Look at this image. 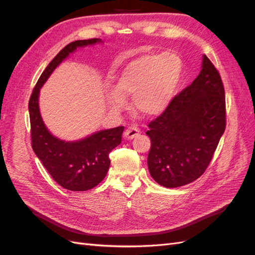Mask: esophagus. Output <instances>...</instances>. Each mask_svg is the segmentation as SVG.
Listing matches in <instances>:
<instances>
[{
    "instance_id": "esophagus-1",
    "label": "esophagus",
    "mask_w": 255,
    "mask_h": 255,
    "mask_svg": "<svg viewBox=\"0 0 255 255\" xmlns=\"http://www.w3.org/2000/svg\"><path fill=\"white\" fill-rule=\"evenodd\" d=\"M140 128H137V127H129L126 129L125 132V137L127 138V139H133V138L137 137L138 135L140 134Z\"/></svg>"
}]
</instances>
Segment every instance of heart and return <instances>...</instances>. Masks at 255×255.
Here are the masks:
<instances>
[{"label": "heart", "instance_id": "obj_1", "mask_svg": "<svg viewBox=\"0 0 255 255\" xmlns=\"http://www.w3.org/2000/svg\"><path fill=\"white\" fill-rule=\"evenodd\" d=\"M183 63L173 53H145L130 60L107 92V105L114 113L127 107L126 98L134 97L136 111L155 117L170 105L181 81Z\"/></svg>", "mask_w": 255, "mask_h": 255}]
</instances>
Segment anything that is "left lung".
<instances>
[{
  "mask_svg": "<svg viewBox=\"0 0 255 255\" xmlns=\"http://www.w3.org/2000/svg\"><path fill=\"white\" fill-rule=\"evenodd\" d=\"M225 88L217 69L203 55L202 70L175 96L168 109L151 121L148 167L156 183L184 186L210 165L226 129Z\"/></svg>",
  "mask_w": 255,
  "mask_h": 255,
  "instance_id": "1",
  "label": "left lung"
}]
</instances>
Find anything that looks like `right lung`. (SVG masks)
<instances>
[{
    "label": "right lung",
    "mask_w": 255,
    "mask_h": 255,
    "mask_svg": "<svg viewBox=\"0 0 255 255\" xmlns=\"http://www.w3.org/2000/svg\"><path fill=\"white\" fill-rule=\"evenodd\" d=\"M101 42L99 38L67 44L40 75L28 102L32 148L42 165L61 187L85 191L101 183L111 165L110 153L121 142L125 127L99 130L78 141H64L53 136L42 121L38 98L42 85L55 68L78 48Z\"/></svg>",
    "instance_id": "add662e5"
}]
</instances>
